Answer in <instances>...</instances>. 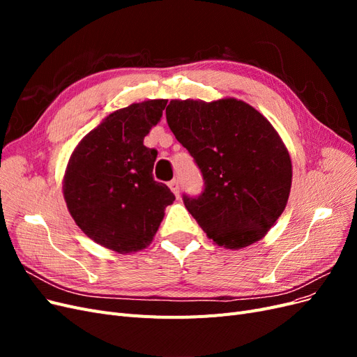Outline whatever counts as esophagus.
Masks as SVG:
<instances>
[{
  "label": "esophagus",
  "mask_w": 357,
  "mask_h": 357,
  "mask_svg": "<svg viewBox=\"0 0 357 357\" xmlns=\"http://www.w3.org/2000/svg\"><path fill=\"white\" fill-rule=\"evenodd\" d=\"M168 188L172 190V193H174L176 197H178V193H180V183H178L177 178H172V180L168 183Z\"/></svg>",
  "instance_id": "esophagus-1"
}]
</instances>
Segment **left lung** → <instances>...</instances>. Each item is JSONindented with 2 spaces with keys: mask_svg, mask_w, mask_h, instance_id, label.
<instances>
[{
  "mask_svg": "<svg viewBox=\"0 0 357 357\" xmlns=\"http://www.w3.org/2000/svg\"><path fill=\"white\" fill-rule=\"evenodd\" d=\"M167 122L202 172L204 192L183 197L202 231L232 250L262 240L291 186L289 150L274 126L236 98L171 100Z\"/></svg>",
  "mask_w": 357,
  "mask_h": 357,
  "instance_id": "8db88e82",
  "label": "left lung"
}]
</instances>
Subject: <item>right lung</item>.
<instances>
[{
    "label": "right lung",
    "instance_id": "1",
    "mask_svg": "<svg viewBox=\"0 0 357 357\" xmlns=\"http://www.w3.org/2000/svg\"><path fill=\"white\" fill-rule=\"evenodd\" d=\"M167 100L134 102L86 134L68 159L63 199L75 225L109 250H143L176 197L155 181L158 152L144 137L160 121Z\"/></svg>",
    "mask_w": 357,
    "mask_h": 357
}]
</instances>
